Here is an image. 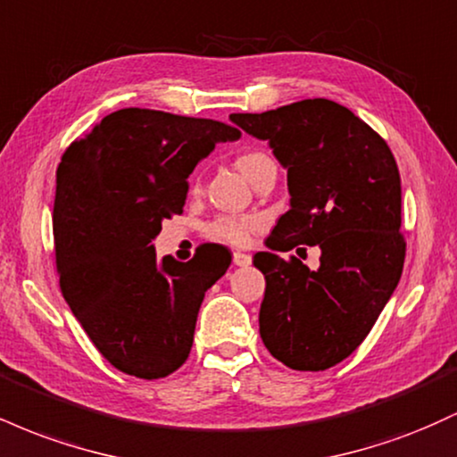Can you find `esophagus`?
<instances>
[{"instance_id": "1", "label": "esophagus", "mask_w": 457, "mask_h": 457, "mask_svg": "<svg viewBox=\"0 0 457 457\" xmlns=\"http://www.w3.org/2000/svg\"><path fill=\"white\" fill-rule=\"evenodd\" d=\"M234 264L236 266H249L251 264V255L236 251V253H234Z\"/></svg>"}]
</instances>
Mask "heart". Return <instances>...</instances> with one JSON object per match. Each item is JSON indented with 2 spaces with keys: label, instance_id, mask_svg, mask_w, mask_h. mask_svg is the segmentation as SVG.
Here are the masks:
<instances>
[{
  "label": "heart",
  "instance_id": "heart-1",
  "mask_svg": "<svg viewBox=\"0 0 457 457\" xmlns=\"http://www.w3.org/2000/svg\"><path fill=\"white\" fill-rule=\"evenodd\" d=\"M270 162H272L270 156L260 150L240 152V154L234 159L236 170H238L249 182H253V178L258 176L266 165H270ZM258 228H260V219L255 217H221L211 225V234L214 238L223 240V243L246 245Z\"/></svg>",
  "mask_w": 457,
  "mask_h": 457
}]
</instances>
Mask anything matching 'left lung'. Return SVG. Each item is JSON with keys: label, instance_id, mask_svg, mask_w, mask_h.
<instances>
[{"label": "left lung", "instance_id": "8db88e82", "mask_svg": "<svg viewBox=\"0 0 457 457\" xmlns=\"http://www.w3.org/2000/svg\"><path fill=\"white\" fill-rule=\"evenodd\" d=\"M229 120L269 141L287 171L290 211L266 238L269 251L253 258L266 279L262 342L292 370H328L359 348L400 283L406 243L395 159L376 130L327 98ZM296 244L320 246L316 271L280 258Z\"/></svg>", "mask_w": 457, "mask_h": 457}]
</instances>
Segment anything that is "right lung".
<instances>
[{
    "instance_id": "1",
    "label": "right lung",
    "mask_w": 457,
    "mask_h": 457,
    "mask_svg": "<svg viewBox=\"0 0 457 457\" xmlns=\"http://www.w3.org/2000/svg\"><path fill=\"white\" fill-rule=\"evenodd\" d=\"M240 130L152 109L104 115L57 167L54 236L62 295L98 353L137 378L187 361L204 295L229 260L211 249L178 262L152 240L180 214L188 176Z\"/></svg>"
}]
</instances>
